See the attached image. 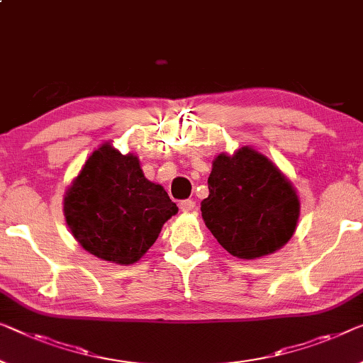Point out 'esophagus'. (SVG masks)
Masks as SVG:
<instances>
[{
	"mask_svg": "<svg viewBox=\"0 0 363 363\" xmlns=\"http://www.w3.org/2000/svg\"><path fill=\"white\" fill-rule=\"evenodd\" d=\"M179 207H181V210L182 212H191V210H194L196 208V202H194L192 199H186V200H181V203H179Z\"/></svg>",
	"mask_w": 363,
	"mask_h": 363,
	"instance_id": "obj_1",
	"label": "esophagus"
}]
</instances>
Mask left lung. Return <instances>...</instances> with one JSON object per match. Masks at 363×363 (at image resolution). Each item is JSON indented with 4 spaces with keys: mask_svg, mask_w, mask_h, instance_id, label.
Listing matches in <instances>:
<instances>
[{
    "mask_svg": "<svg viewBox=\"0 0 363 363\" xmlns=\"http://www.w3.org/2000/svg\"><path fill=\"white\" fill-rule=\"evenodd\" d=\"M202 218L216 241L240 259L280 250L296 228L295 189L266 156L251 148L218 155L208 176Z\"/></svg>",
    "mask_w": 363,
    "mask_h": 363,
    "instance_id": "8db88e82",
    "label": "left lung"
}]
</instances>
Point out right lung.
Masks as SVG:
<instances>
[{
  "mask_svg": "<svg viewBox=\"0 0 363 363\" xmlns=\"http://www.w3.org/2000/svg\"><path fill=\"white\" fill-rule=\"evenodd\" d=\"M63 205L79 245L116 264L137 262L177 213L164 189L143 176L137 156L118 153L109 143L81 167Z\"/></svg>",
  "mask_w": 363,
  "mask_h": 363,
  "instance_id": "add662e5",
  "label": "right lung"
}]
</instances>
